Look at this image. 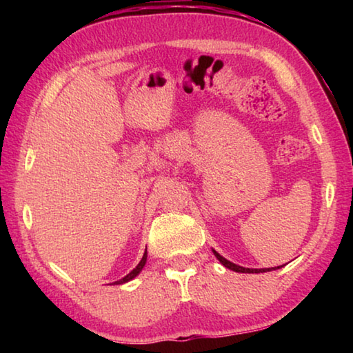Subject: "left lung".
Wrapping results in <instances>:
<instances>
[{
	"label": "left lung",
	"mask_w": 353,
	"mask_h": 353,
	"mask_svg": "<svg viewBox=\"0 0 353 353\" xmlns=\"http://www.w3.org/2000/svg\"><path fill=\"white\" fill-rule=\"evenodd\" d=\"M212 250H213L214 256H216V259L219 260L221 265H224L225 268H229L230 271H235V272H244V274H260V272H270V271H272V270H279V268H280V266H277V268H261V270H252V268H243V266H238V265H235V263H232V261H229L227 259H224V256H223V255H219L214 249H212Z\"/></svg>",
	"instance_id": "1"
}]
</instances>
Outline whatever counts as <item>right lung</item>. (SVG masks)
<instances>
[{
  "mask_svg": "<svg viewBox=\"0 0 353 353\" xmlns=\"http://www.w3.org/2000/svg\"><path fill=\"white\" fill-rule=\"evenodd\" d=\"M146 260H148V252L145 250V254H143V259L140 260V263L139 265H137L132 271H130L126 277H123L121 280H117V282H113V283H117V285H123V283H126V282H129V280H132V279H135L137 276H139V274L141 272V270L143 268H145V265H146Z\"/></svg>",
  "mask_w": 353,
  "mask_h": 353,
  "instance_id": "right-lung-1",
  "label": "right lung"
}]
</instances>
